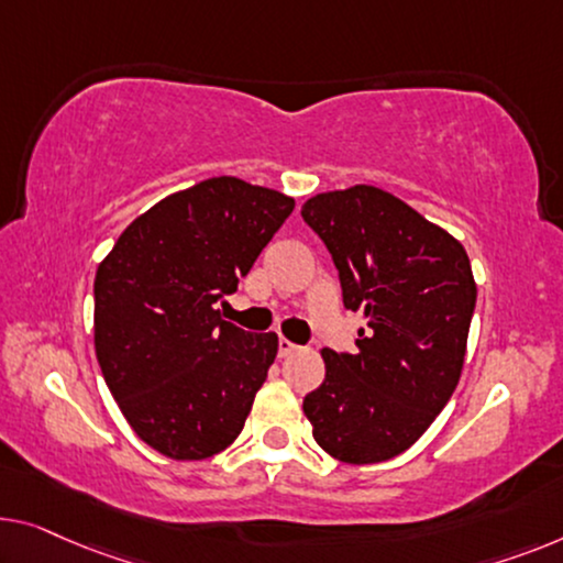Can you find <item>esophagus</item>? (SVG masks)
Instances as JSON below:
<instances>
[{
    "label": "esophagus",
    "mask_w": 563,
    "mask_h": 563,
    "mask_svg": "<svg viewBox=\"0 0 563 563\" xmlns=\"http://www.w3.org/2000/svg\"><path fill=\"white\" fill-rule=\"evenodd\" d=\"M296 351H298V346H296V343H292V341H288V339H280V341H278V356H280V358L296 354Z\"/></svg>",
    "instance_id": "34e87169"
}]
</instances>
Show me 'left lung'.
I'll return each mask as SVG.
<instances>
[{
  "label": "left lung",
  "mask_w": 563,
  "mask_h": 563,
  "mask_svg": "<svg viewBox=\"0 0 563 563\" xmlns=\"http://www.w3.org/2000/svg\"><path fill=\"white\" fill-rule=\"evenodd\" d=\"M364 310L356 354L323 349L325 379L303 399L313 438L349 465L384 463L422 438L465 364L475 278L465 247L389 191H323L300 209Z\"/></svg>",
  "instance_id": "obj_1"
}]
</instances>
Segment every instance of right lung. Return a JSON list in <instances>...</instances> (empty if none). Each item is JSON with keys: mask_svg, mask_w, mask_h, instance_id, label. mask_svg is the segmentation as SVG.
Segmentation results:
<instances>
[{"mask_svg": "<svg viewBox=\"0 0 563 563\" xmlns=\"http://www.w3.org/2000/svg\"><path fill=\"white\" fill-rule=\"evenodd\" d=\"M296 199L212 176L136 217L96 273V356L133 432L172 460L238 440L278 335L222 321L217 303L288 220Z\"/></svg>", "mask_w": 563, "mask_h": 563, "instance_id": "right-lung-1", "label": "right lung"}]
</instances>
